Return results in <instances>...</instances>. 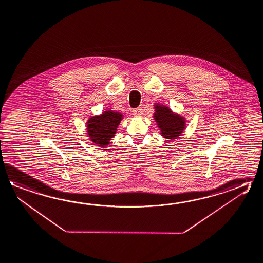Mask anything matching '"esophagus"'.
Returning <instances> with one entry per match:
<instances>
[{"instance_id": "1", "label": "esophagus", "mask_w": 263, "mask_h": 263, "mask_svg": "<svg viewBox=\"0 0 263 263\" xmlns=\"http://www.w3.org/2000/svg\"><path fill=\"white\" fill-rule=\"evenodd\" d=\"M132 112L134 114L135 116H137V117H140L142 115V109L140 108V107H138V108H134L133 110H132Z\"/></svg>"}]
</instances>
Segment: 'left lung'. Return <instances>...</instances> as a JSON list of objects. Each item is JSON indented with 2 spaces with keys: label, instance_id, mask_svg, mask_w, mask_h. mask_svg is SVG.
<instances>
[{
  "label": "left lung",
  "instance_id": "left-lung-1",
  "mask_svg": "<svg viewBox=\"0 0 263 263\" xmlns=\"http://www.w3.org/2000/svg\"><path fill=\"white\" fill-rule=\"evenodd\" d=\"M154 107V119L157 127L160 129L161 136L170 141L180 138L185 129V118L181 114L173 112L170 107L158 103L155 104Z\"/></svg>",
  "mask_w": 263,
  "mask_h": 263
}]
</instances>
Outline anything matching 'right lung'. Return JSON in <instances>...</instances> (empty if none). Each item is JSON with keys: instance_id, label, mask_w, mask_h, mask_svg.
Returning <instances> with one entry per match:
<instances>
[{"instance_id": "right-lung-1", "label": "right lung", "mask_w": 263, "mask_h": 263, "mask_svg": "<svg viewBox=\"0 0 263 263\" xmlns=\"http://www.w3.org/2000/svg\"><path fill=\"white\" fill-rule=\"evenodd\" d=\"M123 118L122 113L110 109L103 111L99 115L91 116L86 123L89 139L99 147H107L116 134L118 125Z\"/></svg>"}]
</instances>
